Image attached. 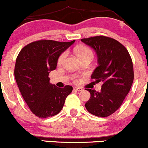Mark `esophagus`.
Returning <instances> with one entry per match:
<instances>
[{
  "label": "esophagus",
  "mask_w": 148,
  "mask_h": 148,
  "mask_svg": "<svg viewBox=\"0 0 148 148\" xmlns=\"http://www.w3.org/2000/svg\"><path fill=\"white\" fill-rule=\"evenodd\" d=\"M74 90H75V91H77V92H80L82 90V88H81V87H74Z\"/></svg>",
  "instance_id": "esophagus-1"
}]
</instances>
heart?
Returning <instances> with one entry per match:
<instances>
[{
    "mask_svg": "<svg viewBox=\"0 0 148 148\" xmlns=\"http://www.w3.org/2000/svg\"><path fill=\"white\" fill-rule=\"evenodd\" d=\"M75 51L76 55L77 56V57H78L80 60L82 59V58L88 56L93 58L92 51L90 48H88V47H85V46H79V47H77L75 49ZM66 56H67V52L66 51L63 52V53L59 56V57H58V61H57V63H58V65L63 64L65 59H66ZM75 80L77 81V79H76Z\"/></svg>",
    "mask_w": 148,
    "mask_h": 148,
    "instance_id": "heart-1",
    "label": "heart"
}]
</instances>
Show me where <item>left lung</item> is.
I'll list each match as a JSON object with an SVG mask.
<instances>
[{"label":"left lung","mask_w":148,"mask_h":148,"mask_svg":"<svg viewBox=\"0 0 148 148\" xmlns=\"http://www.w3.org/2000/svg\"><path fill=\"white\" fill-rule=\"evenodd\" d=\"M96 51L98 66L92 75L93 82H102L99 92L91 89L85 104L90 114L99 117L112 115L123 103L134 78L131 57L126 48L113 38L96 36L81 39Z\"/></svg>","instance_id":"left-lung-1"}]
</instances>
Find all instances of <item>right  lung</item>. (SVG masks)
<instances>
[{"label":"right lung","mask_w":148,"mask_h":148,"mask_svg":"<svg viewBox=\"0 0 148 148\" xmlns=\"http://www.w3.org/2000/svg\"><path fill=\"white\" fill-rule=\"evenodd\" d=\"M74 42L41 39L24 47L17 56L14 70L17 85L30 110L39 118L58 114L72 92L71 85L61 88L50 84L49 75L56 68L61 53Z\"/></svg>","instance_id":"1"}]
</instances>
